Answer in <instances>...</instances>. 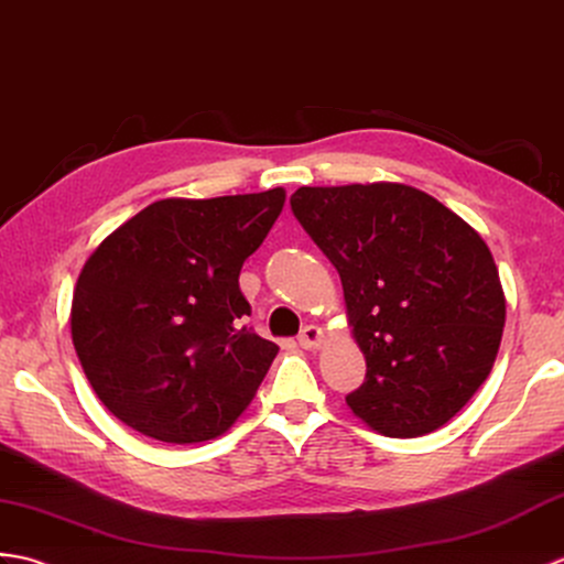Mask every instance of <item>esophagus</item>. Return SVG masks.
<instances>
[{
  "mask_svg": "<svg viewBox=\"0 0 564 564\" xmlns=\"http://www.w3.org/2000/svg\"><path fill=\"white\" fill-rule=\"evenodd\" d=\"M296 340L304 349H318L325 345V337H323V330L318 328V325H306V328L299 333Z\"/></svg>",
  "mask_w": 564,
  "mask_h": 564,
  "instance_id": "esophagus-1",
  "label": "esophagus"
}]
</instances>
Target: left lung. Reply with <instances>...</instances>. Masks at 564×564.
<instances>
[{
    "instance_id": "obj_1",
    "label": "left lung",
    "mask_w": 564,
    "mask_h": 564,
    "mask_svg": "<svg viewBox=\"0 0 564 564\" xmlns=\"http://www.w3.org/2000/svg\"><path fill=\"white\" fill-rule=\"evenodd\" d=\"M294 217L340 274L367 381L345 400L395 440L444 427L490 377L507 302L482 236L405 183L299 187Z\"/></svg>"
}]
</instances>
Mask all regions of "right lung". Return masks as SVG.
Segmentation results:
<instances>
[{
    "label": "right lung",
    "mask_w": 564,
    "mask_h": 564,
    "mask_svg": "<svg viewBox=\"0 0 564 564\" xmlns=\"http://www.w3.org/2000/svg\"><path fill=\"white\" fill-rule=\"evenodd\" d=\"M284 199V187L156 199L86 258L72 343L96 395L134 432L209 442L248 410L280 347L241 325L239 272Z\"/></svg>",
    "instance_id": "1"
}]
</instances>
